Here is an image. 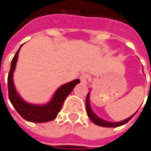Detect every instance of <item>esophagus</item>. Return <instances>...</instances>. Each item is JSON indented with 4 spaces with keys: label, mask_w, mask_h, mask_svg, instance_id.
Instances as JSON below:
<instances>
[{
    "label": "esophagus",
    "mask_w": 151,
    "mask_h": 151,
    "mask_svg": "<svg viewBox=\"0 0 151 151\" xmlns=\"http://www.w3.org/2000/svg\"><path fill=\"white\" fill-rule=\"evenodd\" d=\"M80 78V81L82 84H86L88 82V79H89V77L87 74H82V75L79 77Z\"/></svg>",
    "instance_id": "34e87169"
}]
</instances>
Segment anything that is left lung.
I'll list each match as a JSON object with an SVG mask.
<instances>
[{"label":"left lung","mask_w":151,"mask_h":151,"mask_svg":"<svg viewBox=\"0 0 151 151\" xmlns=\"http://www.w3.org/2000/svg\"><path fill=\"white\" fill-rule=\"evenodd\" d=\"M150 87H151V83H150ZM86 113H87V115L88 117L91 119V121L98 125V126H101V127H106V128H116V127H119V126H122V125H124L125 123H127L136 113H135L133 115H131L130 117H129L128 119H125L124 121H122V122H107V121H105L101 118H100L99 116H97L92 107H91V105H90V92L87 93V96H86Z\"/></svg>","instance_id":"obj_1"}]
</instances>
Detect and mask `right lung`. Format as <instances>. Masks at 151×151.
Segmentation results:
<instances>
[{
    "instance_id": "obj_1",
    "label": "right lung",
    "mask_w": 151,
    "mask_h": 151,
    "mask_svg": "<svg viewBox=\"0 0 151 151\" xmlns=\"http://www.w3.org/2000/svg\"><path fill=\"white\" fill-rule=\"evenodd\" d=\"M22 45H21L22 47ZM16 51L12 61L11 67L8 76V89H9V98L11 104L18 112V114L26 121L31 122H47L54 120L59 111L62 108L63 103L65 98L71 93L73 89L77 84L80 82L78 78L62 85L53 94L51 100L45 105H35L30 104L23 101L21 96L16 92L13 80V74L15 69L16 62L18 59V54L20 49Z\"/></svg>"
}]
</instances>
